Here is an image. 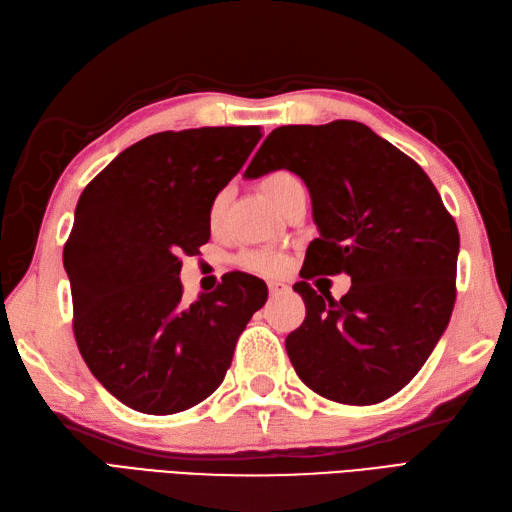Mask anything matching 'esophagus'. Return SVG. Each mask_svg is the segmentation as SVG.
<instances>
[{"label":"esophagus","instance_id":"34e87169","mask_svg":"<svg viewBox=\"0 0 512 512\" xmlns=\"http://www.w3.org/2000/svg\"><path fill=\"white\" fill-rule=\"evenodd\" d=\"M289 291V286H286L284 282H269V295L271 297H278L282 293Z\"/></svg>","mask_w":512,"mask_h":512}]
</instances>
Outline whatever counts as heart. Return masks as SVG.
Wrapping results in <instances>:
<instances>
[{
    "mask_svg": "<svg viewBox=\"0 0 512 512\" xmlns=\"http://www.w3.org/2000/svg\"><path fill=\"white\" fill-rule=\"evenodd\" d=\"M297 184H302V182H299L297 176H293L291 171H273V173H269V176L260 180V189H263L269 202L278 208L286 191ZM226 206H228V195L217 193L213 202H210V210H208V217L213 226H217V223L221 221L223 213H226ZM241 265L249 271H256V273H276L282 267V258L276 254H269V252H247L241 256Z\"/></svg>",
    "mask_w": 512,
    "mask_h": 512,
    "instance_id": "heart-1",
    "label": "heart"
}]
</instances>
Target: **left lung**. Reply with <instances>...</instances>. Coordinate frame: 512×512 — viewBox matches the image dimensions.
<instances>
[{"mask_svg":"<svg viewBox=\"0 0 512 512\" xmlns=\"http://www.w3.org/2000/svg\"><path fill=\"white\" fill-rule=\"evenodd\" d=\"M289 169L313 199L319 239L308 245L302 326L286 354L308 389L369 406L402 391L432 354L456 302L458 228L413 158L365 123L273 130L245 178ZM347 272L339 303L305 280Z\"/></svg>","mask_w":512,"mask_h":512,"instance_id":"obj_1","label":"left lung"}]
</instances>
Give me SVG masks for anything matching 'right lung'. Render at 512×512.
<instances>
[{"instance_id": "add662e5", "label": "right lung", "mask_w": 512, "mask_h": 512, "mask_svg": "<svg viewBox=\"0 0 512 512\" xmlns=\"http://www.w3.org/2000/svg\"><path fill=\"white\" fill-rule=\"evenodd\" d=\"M258 126L158 132L86 184L62 252L73 334L93 376L121 404L173 415L226 378L236 341L267 284L232 271L182 299L180 256L210 239V202L245 165Z\"/></svg>"}]
</instances>
